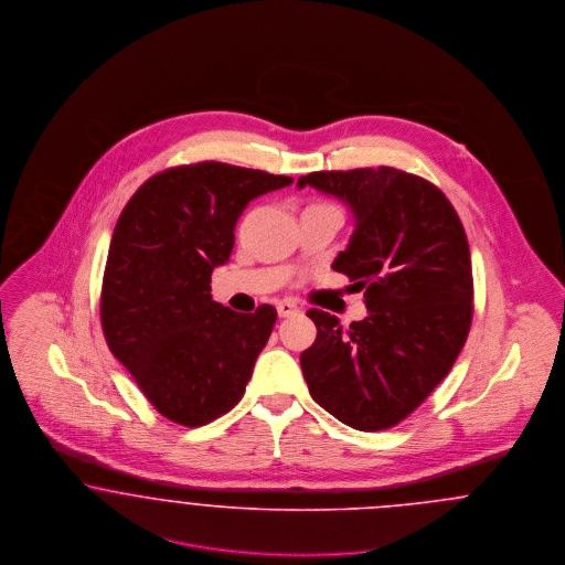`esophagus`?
I'll list each match as a JSON object with an SVG mask.
<instances>
[{
	"label": "esophagus",
	"instance_id": "1",
	"mask_svg": "<svg viewBox=\"0 0 565 565\" xmlns=\"http://www.w3.org/2000/svg\"><path fill=\"white\" fill-rule=\"evenodd\" d=\"M277 313H279V318H290V316L298 313V307L292 300H279L277 302Z\"/></svg>",
	"mask_w": 565,
	"mask_h": 565
}]
</instances>
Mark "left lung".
Listing matches in <instances>:
<instances>
[{"label": "left lung", "instance_id": "left-lung-1", "mask_svg": "<svg viewBox=\"0 0 565 565\" xmlns=\"http://www.w3.org/2000/svg\"><path fill=\"white\" fill-rule=\"evenodd\" d=\"M311 186L350 205V245L332 269L364 290L369 316L341 322L309 309L318 337L300 353L313 401L355 430L401 424L449 375L472 323L466 231L431 182L394 167L316 171Z\"/></svg>", "mask_w": 565, "mask_h": 565}]
</instances>
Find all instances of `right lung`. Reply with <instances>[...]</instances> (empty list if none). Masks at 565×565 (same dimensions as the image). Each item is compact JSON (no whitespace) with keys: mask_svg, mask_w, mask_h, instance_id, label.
Wrapping results in <instances>:
<instances>
[{"mask_svg":"<svg viewBox=\"0 0 565 565\" xmlns=\"http://www.w3.org/2000/svg\"><path fill=\"white\" fill-rule=\"evenodd\" d=\"M292 178L226 162L171 167L146 180L116 222L102 328L137 387L180 426H205L242 401L277 311L245 316L212 298L247 203Z\"/></svg>","mask_w":565,"mask_h":565,"instance_id":"1","label":"right lung"}]
</instances>
